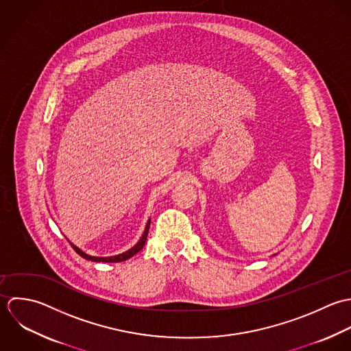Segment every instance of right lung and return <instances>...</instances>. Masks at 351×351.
I'll list each match as a JSON object with an SVG mask.
<instances>
[{
    "label": "right lung",
    "mask_w": 351,
    "mask_h": 351,
    "mask_svg": "<svg viewBox=\"0 0 351 351\" xmlns=\"http://www.w3.org/2000/svg\"><path fill=\"white\" fill-rule=\"evenodd\" d=\"M149 226H150V218L147 219V222H146V225H145V230H143V233H142V236H141L138 243H137L134 247H132L130 250H128L126 252L119 254V255H115V256H90V255L85 254L84 251H81V250H80L77 245H74L73 243H71V247H73V250H74V251H75L81 258H84V259H86V261H90V262H104V263L125 262L126 259H129V258L134 256L136 254H138L141 250L143 248L145 241H146V237H147V233H149Z\"/></svg>",
    "instance_id": "obj_1"
}]
</instances>
